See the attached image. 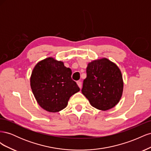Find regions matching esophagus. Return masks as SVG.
<instances>
[{"label":"esophagus","mask_w":151,"mask_h":151,"mask_svg":"<svg viewBox=\"0 0 151 151\" xmlns=\"http://www.w3.org/2000/svg\"><path fill=\"white\" fill-rule=\"evenodd\" d=\"M77 85H78L79 88L80 89H81V88H82V83H81V81H77Z\"/></svg>","instance_id":"esophagus-1"}]
</instances>
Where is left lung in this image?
Segmentation results:
<instances>
[{"mask_svg":"<svg viewBox=\"0 0 151 151\" xmlns=\"http://www.w3.org/2000/svg\"><path fill=\"white\" fill-rule=\"evenodd\" d=\"M83 93L91 105L106 111L119 103L123 90V81L120 68L106 58L89 62L86 68Z\"/></svg>","mask_w":151,"mask_h":151,"instance_id":"obj_1","label":"left lung"}]
</instances>
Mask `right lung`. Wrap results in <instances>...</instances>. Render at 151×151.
<instances>
[{
	"label": "right lung",
	"instance_id": "right-lung-1",
	"mask_svg": "<svg viewBox=\"0 0 151 151\" xmlns=\"http://www.w3.org/2000/svg\"><path fill=\"white\" fill-rule=\"evenodd\" d=\"M72 70L63 62L48 57L36 63L30 86L38 104L45 110L56 113L64 109L80 89L71 78Z\"/></svg>",
	"mask_w": 151,
	"mask_h": 151
}]
</instances>
